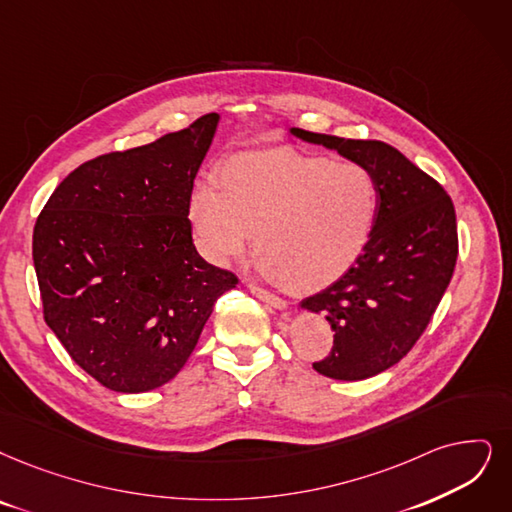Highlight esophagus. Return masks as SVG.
I'll return each mask as SVG.
<instances>
[{
  "mask_svg": "<svg viewBox=\"0 0 512 512\" xmlns=\"http://www.w3.org/2000/svg\"><path fill=\"white\" fill-rule=\"evenodd\" d=\"M248 288H250V292H252L256 298H260L262 302H267V304L275 306V309H288V302H285L281 296L271 294L269 290L260 288V285H256V283H248Z\"/></svg>",
  "mask_w": 512,
  "mask_h": 512,
  "instance_id": "esophagus-1",
  "label": "esophagus"
}]
</instances>
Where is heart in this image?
I'll use <instances>...</instances> for the list:
<instances>
[{"label":"heart","instance_id":"b5f03b06","mask_svg":"<svg viewBox=\"0 0 512 512\" xmlns=\"http://www.w3.org/2000/svg\"><path fill=\"white\" fill-rule=\"evenodd\" d=\"M378 189L349 159L275 149L231 157L216 189L199 185L189 224L199 252L227 264L250 239L260 269L292 290H315L349 271L370 241Z\"/></svg>","mask_w":512,"mask_h":512}]
</instances>
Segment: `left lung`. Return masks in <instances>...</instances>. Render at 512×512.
<instances>
[{
    "label": "left lung",
    "mask_w": 512,
    "mask_h": 512,
    "mask_svg": "<svg viewBox=\"0 0 512 512\" xmlns=\"http://www.w3.org/2000/svg\"><path fill=\"white\" fill-rule=\"evenodd\" d=\"M292 134L336 149L374 176L378 214L353 267L304 309L330 323L334 346L313 363L336 380H363L399 363L431 323L452 281L458 224L439 182L380 140H351L292 128Z\"/></svg>",
    "instance_id": "left-lung-1"
}]
</instances>
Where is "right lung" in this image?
<instances>
[{
    "label": "right lung",
    "mask_w": 512,
    "mask_h": 512,
    "mask_svg": "<svg viewBox=\"0 0 512 512\" xmlns=\"http://www.w3.org/2000/svg\"><path fill=\"white\" fill-rule=\"evenodd\" d=\"M218 115L81 163L39 212L33 264L44 319L71 359L115 393H145L191 357L237 275L203 260L189 199Z\"/></svg>",
    "instance_id": "add662e5"
}]
</instances>
